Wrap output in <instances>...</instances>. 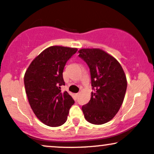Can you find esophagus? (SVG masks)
I'll return each mask as SVG.
<instances>
[{
    "label": "esophagus",
    "mask_w": 154,
    "mask_h": 154,
    "mask_svg": "<svg viewBox=\"0 0 154 154\" xmlns=\"http://www.w3.org/2000/svg\"><path fill=\"white\" fill-rule=\"evenodd\" d=\"M79 93H76V94H75V98H78V97H79Z\"/></svg>",
    "instance_id": "1"
}]
</instances>
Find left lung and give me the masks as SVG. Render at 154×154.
Segmentation results:
<instances>
[{"label": "left lung", "mask_w": 154, "mask_h": 154, "mask_svg": "<svg viewBox=\"0 0 154 154\" xmlns=\"http://www.w3.org/2000/svg\"><path fill=\"white\" fill-rule=\"evenodd\" d=\"M79 57L88 65L93 91L82 106L89 123L101 125L110 121L123 103L127 81L121 65L113 57L97 48H84Z\"/></svg>", "instance_id": "left-lung-1"}]
</instances>
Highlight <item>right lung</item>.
I'll list each match as a JSON object with an SVG mask.
<instances>
[{"label":"right lung","instance_id":"1","mask_svg":"<svg viewBox=\"0 0 154 154\" xmlns=\"http://www.w3.org/2000/svg\"><path fill=\"white\" fill-rule=\"evenodd\" d=\"M77 48L51 46L32 61L24 75L26 92L33 112L45 125L57 127L67 119L75 103L68 92L61 91L65 83L63 70Z\"/></svg>","mask_w":154,"mask_h":154}]
</instances>
